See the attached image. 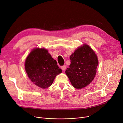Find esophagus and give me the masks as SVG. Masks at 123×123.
<instances>
[{
    "mask_svg": "<svg viewBox=\"0 0 123 123\" xmlns=\"http://www.w3.org/2000/svg\"><path fill=\"white\" fill-rule=\"evenodd\" d=\"M61 69H62V70L65 71V70H66V65H64V66H62V67H61Z\"/></svg>",
    "mask_w": 123,
    "mask_h": 123,
    "instance_id": "esophagus-1",
    "label": "esophagus"
}]
</instances>
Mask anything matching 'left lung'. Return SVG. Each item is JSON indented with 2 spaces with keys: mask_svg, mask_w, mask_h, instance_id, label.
<instances>
[{
  "mask_svg": "<svg viewBox=\"0 0 123 123\" xmlns=\"http://www.w3.org/2000/svg\"><path fill=\"white\" fill-rule=\"evenodd\" d=\"M70 67L65 71L72 85L82 89L94 80L98 62L94 50L86 44L78 48L70 57Z\"/></svg>",
  "mask_w": 123,
  "mask_h": 123,
  "instance_id": "8db88e82",
  "label": "left lung"
}]
</instances>
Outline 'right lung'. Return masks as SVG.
Returning <instances> with one entry per match:
<instances>
[{
	"label": "right lung",
	"instance_id": "right-lung-1",
	"mask_svg": "<svg viewBox=\"0 0 123 123\" xmlns=\"http://www.w3.org/2000/svg\"><path fill=\"white\" fill-rule=\"evenodd\" d=\"M25 65L31 81L43 89L51 86L56 76L62 72L56 61L43 48L33 49L27 57Z\"/></svg>",
	"mask_w": 123,
	"mask_h": 123
}]
</instances>
